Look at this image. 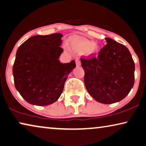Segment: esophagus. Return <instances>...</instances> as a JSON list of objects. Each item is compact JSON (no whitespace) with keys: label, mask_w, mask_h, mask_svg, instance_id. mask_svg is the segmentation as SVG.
<instances>
[{"label":"esophagus","mask_w":146,"mask_h":146,"mask_svg":"<svg viewBox=\"0 0 146 146\" xmlns=\"http://www.w3.org/2000/svg\"><path fill=\"white\" fill-rule=\"evenodd\" d=\"M75 62L77 66H80V65H81V62H80V60L79 58H77L75 59Z\"/></svg>","instance_id":"1"}]
</instances>
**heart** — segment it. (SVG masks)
Instances as JSON below:
<instances>
[{
  "instance_id": "heart-1",
  "label": "heart",
  "mask_w": 146,
  "mask_h": 146,
  "mask_svg": "<svg viewBox=\"0 0 146 146\" xmlns=\"http://www.w3.org/2000/svg\"><path fill=\"white\" fill-rule=\"evenodd\" d=\"M71 43L73 47L80 51L86 52L88 50L90 53H97L99 51V47L92 41L75 38Z\"/></svg>"
}]
</instances>
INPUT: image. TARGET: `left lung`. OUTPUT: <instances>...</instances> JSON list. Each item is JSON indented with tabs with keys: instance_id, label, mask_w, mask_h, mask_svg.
I'll return each mask as SVG.
<instances>
[{
	"instance_id": "left-lung-1",
	"label": "left lung",
	"mask_w": 146,
	"mask_h": 146,
	"mask_svg": "<svg viewBox=\"0 0 146 146\" xmlns=\"http://www.w3.org/2000/svg\"><path fill=\"white\" fill-rule=\"evenodd\" d=\"M98 56H82L85 86L99 103H114L129 94L135 83V62L128 48L111 38Z\"/></svg>"
}]
</instances>
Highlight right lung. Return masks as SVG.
<instances>
[{"label":"right lung","instance_id":"obj_1","mask_svg":"<svg viewBox=\"0 0 146 146\" xmlns=\"http://www.w3.org/2000/svg\"><path fill=\"white\" fill-rule=\"evenodd\" d=\"M62 34L32 36L18 48L13 66L16 90L30 104L47 106L54 103L63 91L74 60L61 64Z\"/></svg>","mask_w":146,"mask_h":146}]
</instances>
